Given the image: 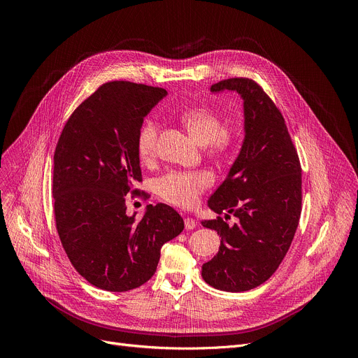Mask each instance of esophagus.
<instances>
[{"label": "esophagus", "instance_id": "34e87169", "mask_svg": "<svg viewBox=\"0 0 358 358\" xmlns=\"http://www.w3.org/2000/svg\"><path fill=\"white\" fill-rule=\"evenodd\" d=\"M184 225H185V229H194L195 227H196V222H195V220H192V218H185L184 220Z\"/></svg>", "mask_w": 358, "mask_h": 358}]
</instances>
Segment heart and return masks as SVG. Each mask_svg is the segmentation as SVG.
Segmentation results:
<instances>
[{"instance_id": "heart-1", "label": "heart", "mask_w": 358, "mask_h": 358, "mask_svg": "<svg viewBox=\"0 0 358 358\" xmlns=\"http://www.w3.org/2000/svg\"><path fill=\"white\" fill-rule=\"evenodd\" d=\"M181 123L188 134L201 145H207L213 152L228 150L235 141V130L222 124V117L211 108H192L181 115ZM159 126L156 122L145 120L136 138L137 155L141 162H150L156 155ZM211 184L207 173L170 171L156 182L157 194L173 206L188 208L192 207L198 195Z\"/></svg>"}]
</instances>
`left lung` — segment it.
Wrapping results in <instances>:
<instances>
[{"mask_svg": "<svg viewBox=\"0 0 358 358\" xmlns=\"http://www.w3.org/2000/svg\"><path fill=\"white\" fill-rule=\"evenodd\" d=\"M224 90L243 100L245 136L208 207L238 222L221 217L201 222L221 236L218 253L201 275L215 289L245 292L266 282L289 250L301 211V169L285 119L264 89L245 78L211 86L213 93Z\"/></svg>", "mask_w": 358, "mask_h": 358, "instance_id": "obj_1", "label": "left lung"}]
</instances>
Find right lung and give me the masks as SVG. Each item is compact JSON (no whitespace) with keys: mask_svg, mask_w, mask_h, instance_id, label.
Listing matches in <instances>:
<instances>
[{"mask_svg":"<svg viewBox=\"0 0 358 358\" xmlns=\"http://www.w3.org/2000/svg\"><path fill=\"white\" fill-rule=\"evenodd\" d=\"M164 89L131 82L101 85L72 113L54 156V211L62 246L90 285L127 292L155 275L162 246L184 221L166 203L140 221L126 199L141 181L136 138Z\"/></svg>","mask_w":358,"mask_h":358,"instance_id":"add662e5","label":"right lung"}]
</instances>
